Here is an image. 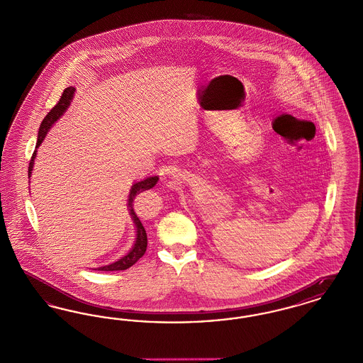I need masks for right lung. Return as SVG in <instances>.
<instances>
[{
	"label": "right lung",
	"instance_id": "obj_1",
	"mask_svg": "<svg viewBox=\"0 0 363 363\" xmlns=\"http://www.w3.org/2000/svg\"><path fill=\"white\" fill-rule=\"evenodd\" d=\"M73 94H74L73 86L65 88V91L62 92V95L58 101V104H55L52 110L48 113V116L43 118V121L40 123V128H39V132H38L36 148L42 144L43 138H46V135H48L49 129L52 128V123L67 111V108L69 107L70 102L73 99ZM35 156H36V150H35L33 157L30 160V164H28V177H31V173H33ZM157 181H159V178L155 175V177H148V178L132 185L130 191H129V199H128V207H129V213L133 219V223L136 225V241H135L133 247L129 250V253L126 256H123L118 261L111 262L108 265L99 267L98 271H123V269H128L129 267H132L135 262H138V259H141L144 256V253L147 250V233H145L144 225H141V222H140V219H138V215L133 209V203H135V199H136L138 193L154 188Z\"/></svg>",
	"mask_w": 363,
	"mask_h": 363
}]
</instances>
